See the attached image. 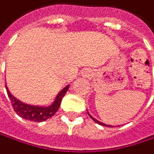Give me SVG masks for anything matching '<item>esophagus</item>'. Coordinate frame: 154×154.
Here are the masks:
<instances>
[{
	"label": "esophagus",
	"instance_id": "34e87169",
	"mask_svg": "<svg viewBox=\"0 0 154 154\" xmlns=\"http://www.w3.org/2000/svg\"><path fill=\"white\" fill-rule=\"evenodd\" d=\"M91 75H92V73H91V71L88 70V69H85V70L82 72V75L85 76V78H89V76H90Z\"/></svg>",
	"mask_w": 154,
	"mask_h": 154
}]
</instances>
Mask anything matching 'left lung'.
Segmentation results:
<instances>
[{
	"mask_svg": "<svg viewBox=\"0 0 154 154\" xmlns=\"http://www.w3.org/2000/svg\"><path fill=\"white\" fill-rule=\"evenodd\" d=\"M87 111H88V116L92 118V120L94 121V122H96L97 124H98V125H103V126H106V127H114V125H106V124H104V123H102V122H100V121H98L97 119H96L94 116H92L90 114H89V112H88V110L87 109ZM117 126H119V125H117Z\"/></svg>",
	"mask_w": 154,
	"mask_h": 154,
	"instance_id": "left-lung-1",
	"label": "left lung"
}]
</instances>
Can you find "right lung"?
Returning <instances> with one entry per match:
<instances>
[{
	"instance_id": "right-lung-1",
	"label": "right lung",
	"mask_w": 154,
	"mask_h": 154,
	"mask_svg": "<svg viewBox=\"0 0 154 154\" xmlns=\"http://www.w3.org/2000/svg\"><path fill=\"white\" fill-rule=\"evenodd\" d=\"M69 87L70 85H66L65 88H63L56 95V97L53 98V100L49 104L44 105V106H36V105L26 104L19 100L18 98H16L10 92L7 87V84L5 83V88L7 90L8 97L11 102V105L16 114L26 120H29L31 122H38V123L48 120V118L52 117L57 113L61 104L62 98L67 92Z\"/></svg>"
}]
</instances>
